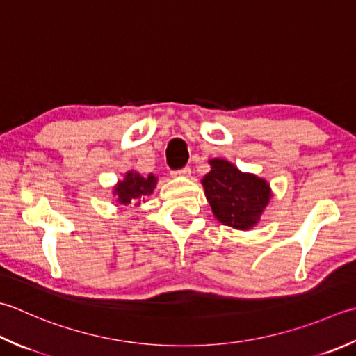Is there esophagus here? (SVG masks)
Returning <instances> with one entry per match:
<instances>
[{
	"instance_id": "esophagus-1",
	"label": "esophagus",
	"mask_w": 356,
	"mask_h": 356,
	"mask_svg": "<svg viewBox=\"0 0 356 356\" xmlns=\"http://www.w3.org/2000/svg\"><path fill=\"white\" fill-rule=\"evenodd\" d=\"M174 176H182V177H188L191 174V170H190V166H185V168H182V170H177V171H174L172 172Z\"/></svg>"
}]
</instances>
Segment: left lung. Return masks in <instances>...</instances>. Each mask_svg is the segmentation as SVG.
<instances>
[{"instance_id": "8db88e82", "label": "left lung", "mask_w": 356, "mask_h": 356, "mask_svg": "<svg viewBox=\"0 0 356 356\" xmlns=\"http://www.w3.org/2000/svg\"><path fill=\"white\" fill-rule=\"evenodd\" d=\"M211 171L202 179L213 214L224 225L250 229L261 219L271 196L264 179L241 172L227 160H210Z\"/></svg>"}]
</instances>
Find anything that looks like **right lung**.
<instances>
[{"label":"right lung","instance_id":"1","mask_svg":"<svg viewBox=\"0 0 356 356\" xmlns=\"http://www.w3.org/2000/svg\"><path fill=\"white\" fill-rule=\"evenodd\" d=\"M157 184V179L149 174L148 177L140 176L138 172L129 171L124 176V180L118 182V185L114 188V191L118 197V202L120 204L128 205L131 202H137L138 199H142L143 196H149L154 191ZM140 204V202H137Z\"/></svg>","mask_w":356,"mask_h":356}]
</instances>
